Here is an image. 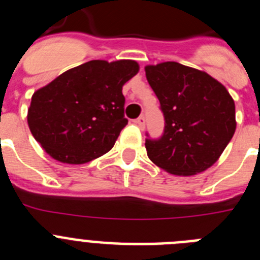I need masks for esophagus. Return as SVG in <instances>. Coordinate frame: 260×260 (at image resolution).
Returning a JSON list of instances; mask_svg holds the SVG:
<instances>
[{
	"label": "esophagus",
	"mask_w": 260,
	"mask_h": 260,
	"mask_svg": "<svg viewBox=\"0 0 260 260\" xmlns=\"http://www.w3.org/2000/svg\"><path fill=\"white\" fill-rule=\"evenodd\" d=\"M135 123H137V125L139 126L141 128H144V126H146V118H144L143 116H141L139 118H137Z\"/></svg>",
	"instance_id": "esophagus-1"
}]
</instances>
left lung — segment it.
Returning <instances> with one entry per match:
<instances>
[{
	"instance_id": "8db88e82",
	"label": "left lung",
	"mask_w": 260,
	"mask_h": 260,
	"mask_svg": "<svg viewBox=\"0 0 260 260\" xmlns=\"http://www.w3.org/2000/svg\"><path fill=\"white\" fill-rule=\"evenodd\" d=\"M165 118L160 139H146L151 161L176 176L212 167L236 132V105L228 89L206 71L178 62L144 68Z\"/></svg>"
}]
</instances>
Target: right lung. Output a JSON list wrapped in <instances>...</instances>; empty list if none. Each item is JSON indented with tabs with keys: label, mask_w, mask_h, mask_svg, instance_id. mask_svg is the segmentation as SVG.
Segmentation results:
<instances>
[{
	"label": "right lung",
	"mask_w": 260,
	"mask_h": 260,
	"mask_svg": "<svg viewBox=\"0 0 260 260\" xmlns=\"http://www.w3.org/2000/svg\"><path fill=\"white\" fill-rule=\"evenodd\" d=\"M138 71L133 59H93L62 73L32 95L27 122L34 138L66 164L107 153L127 125L122 87Z\"/></svg>",
	"instance_id": "1"
}]
</instances>
